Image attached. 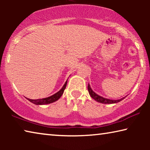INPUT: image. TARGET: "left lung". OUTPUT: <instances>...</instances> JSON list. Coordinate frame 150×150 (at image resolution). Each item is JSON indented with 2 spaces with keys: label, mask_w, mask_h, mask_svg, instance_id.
<instances>
[{
  "label": "left lung",
  "mask_w": 150,
  "mask_h": 150,
  "mask_svg": "<svg viewBox=\"0 0 150 150\" xmlns=\"http://www.w3.org/2000/svg\"><path fill=\"white\" fill-rule=\"evenodd\" d=\"M88 93H89L90 96L93 98V99H95L96 101H97V102H98V103H100L103 104L117 103L118 102H120V101H121L122 100H123L124 98H120V99H118V100H110V99H108V98H104V97H103V96L98 95L96 93L94 92V91L92 90V88H91L89 84H88Z\"/></svg>",
  "instance_id": "obj_1"
}]
</instances>
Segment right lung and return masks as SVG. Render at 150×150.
Listing matches in <instances>:
<instances>
[{
	"label": "right lung",
	"instance_id": "add662e5",
	"mask_svg": "<svg viewBox=\"0 0 150 150\" xmlns=\"http://www.w3.org/2000/svg\"><path fill=\"white\" fill-rule=\"evenodd\" d=\"M67 83V80L66 81V82L65 83L64 85L63 86L62 88H61V89L58 91V92L55 93L54 95L49 96V97L40 98V99H30V98H26L30 101V102H31L32 103L34 104V105H47V104L54 103V102H55V101H57L61 97V96H62L63 92H64V90L65 89Z\"/></svg>",
	"mask_w": 150,
	"mask_h": 150
}]
</instances>
